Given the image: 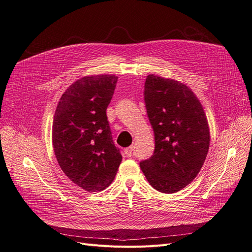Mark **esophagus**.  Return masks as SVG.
Here are the masks:
<instances>
[{"label":"esophagus","mask_w":252,"mask_h":252,"mask_svg":"<svg viewBox=\"0 0 252 252\" xmlns=\"http://www.w3.org/2000/svg\"><path fill=\"white\" fill-rule=\"evenodd\" d=\"M133 152H134V147H133V146H129V147H127V148L124 149V154H125V156L128 157V158L132 157V156H133Z\"/></svg>","instance_id":"34e87169"}]
</instances>
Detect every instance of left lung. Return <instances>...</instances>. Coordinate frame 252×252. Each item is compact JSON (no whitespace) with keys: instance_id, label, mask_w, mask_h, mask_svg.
Here are the masks:
<instances>
[{"instance_id":"8db88e82","label":"left lung","mask_w":252,"mask_h":252,"mask_svg":"<svg viewBox=\"0 0 252 252\" xmlns=\"http://www.w3.org/2000/svg\"><path fill=\"white\" fill-rule=\"evenodd\" d=\"M144 96L156 149L141 169L158 191L178 192L195 179L207 157V118L193 91L180 81L149 74Z\"/></svg>"}]
</instances>
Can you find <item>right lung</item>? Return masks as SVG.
I'll use <instances>...</instances> for the list:
<instances>
[{
	"label": "right lung",
	"mask_w": 252,
	"mask_h": 252,
	"mask_svg": "<svg viewBox=\"0 0 252 252\" xmlns=\"http://www.w3.org/2000/svg\"><path fill=\"white\" fill-rule=\"evenodd\" d=\"M118 77L86 75L61 96L52 123V145L61 169L89 192L108 187L122 162L114 146L106 109Z\"/></svg>",
	"instance_id": "right-lung-1"
}]
</instances>
